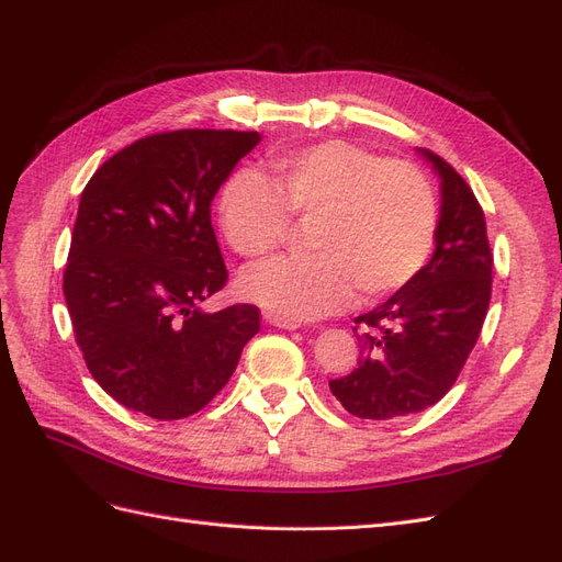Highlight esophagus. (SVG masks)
Wrapping results in <instances>:
<instances>
[{
    "label": "esophagus",
    "mask_w": 562,
    "mask_h": 562,
    "mask_svg": "<svg viewBox=\"0 0 562 562\" xmlns=\"http://www.w3.org/2000/svg\"><path fill=\"white\" fill-rule=\"evenodd\" d=\"M265 321L269 323V326H277V328H281V330H297L302 323L300 321H285V318H281V316H277V314H265Z\"/></svg>",
    "instance_id": "obj_1"
}]
</instances>
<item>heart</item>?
I'll return each instance as SVG.
<instances>
[{
    "mask_svg": "<svg viewBox=\"0 0 562 562\" xmlns=\"http://www.w3.org/2000/svg\"><path fill=\"white\" fill-rule=\"evenodd\" d=\"M220 227L248 260L274 255L293 217L312 225L302 260H274L241 277L246 300L285 321L330 314L411 283L434 250L438 203L417 166L330 140L269 161V180L244 168L223 187Z\"/></svg>",
    "mask_w": 562,
    "mask_h": 562,
    "instance_id": "1",
    "label": "heart"
}]
</instances>
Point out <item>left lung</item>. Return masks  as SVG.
I'll return each mask as SVG.
<instances>
[{
    "instance_id": "1",
    "label": "left lung",
    "mask_w": 562,
    "mask_h": 562,
    "mask_svg": "<svg viewBox=\"0 0 562 562\" xmlns=\"http://www.w3.org/2000/svg\"><path fill=\"white\" fill-rule=\"evenodd\" d=\"M440 178L436 250L419 274L380 307L356 316L361 359L330 380L333 396L361 419H398L443 398L481 335L492 295L485 215L467 180L429 149ZM356 333V328H353Z\"/></svg>"
}]
</instances>
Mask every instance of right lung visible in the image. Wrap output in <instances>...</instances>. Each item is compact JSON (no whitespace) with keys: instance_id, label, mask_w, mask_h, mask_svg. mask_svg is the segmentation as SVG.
<instances>
[{"instance_id":"right-lung-1","label":"right lung","mask_w":562,"mask_h":562,"mask_svg":"<svg viewBox=\"0 0 562 562\" xmlns=\"http://www.w3.org/2000/svg\"><path fill=\"white\" fill-rule=\"evenodd\" d=\"M258 143V131L155 133L83 187L63 293L93 380L128 411L199 413L260 330L255 304L201 310L227 283L213 196Z\"/></svg>"}]
</instances>
